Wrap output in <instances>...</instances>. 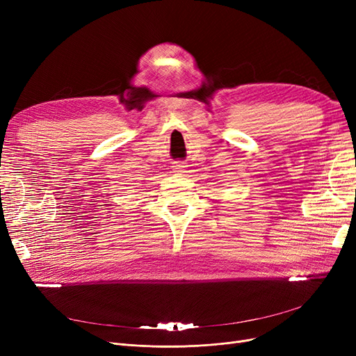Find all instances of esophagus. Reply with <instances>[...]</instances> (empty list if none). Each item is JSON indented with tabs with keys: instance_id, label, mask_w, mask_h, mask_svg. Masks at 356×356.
<instances>
[{
	"instance_id": "esophagus-1",
	"label": "esophagus",
	"mask_w": 356,
	"mask_h": 356,
	"mask_svg": "<svg viewBox=\"0 0 356 356\" xmlns=\"http://www.w3.org/2000/svg\"><path fill=\"white\" fill-rule=\"evenodd\" d=\"M172 167H173V172H175V173H183L186 165H184V163H181V161H175Z\"/></svg>"
}]
</instances>
